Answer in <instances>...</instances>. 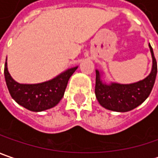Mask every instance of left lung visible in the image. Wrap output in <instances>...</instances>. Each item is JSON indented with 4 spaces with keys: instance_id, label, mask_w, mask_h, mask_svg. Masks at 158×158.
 <instances>
[{
    "instance_id": "8db88e82",
    "label": "left lung",
    "mask_w": 158,
    "mask_h": 158,
    "mask_svg": "<svg viewBox=\"0 0 158 158\" xmlns=\"http://www.w3.org/2000/svg\"><path fill=\"white\" fill-rule=\"evenodd\" d=\"M148 47L152 56V68L150 73L142 80L131 84H119L116 82H110L108 84L102 79V73L95 70L94 92L97 101L103 108L118 112H127L141 105L148 97L157 73V64L154 52L150 45Z\"/></svg>"
}]
</instances>
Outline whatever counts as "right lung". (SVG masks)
<instances>
[{
  "label": "right lung",
  "mask_w": 158,
  "mask_h": 158,
  "mask_svg": "<svg viewBox=\"0 0 158 158\" xmlns=\"http://www.w3.org/2000/svg\"><path fill=\"white\" fill-rule=\"evenodd\" d=\"M77 69L78 66L67 69L54 79L38 84H20L10 76L6 62L4 76L11 97L25 109L40 112L58 104L64 94L69 79Z\"/></svg>",
  "instance_id": "obj_1"
}]
</instances>
